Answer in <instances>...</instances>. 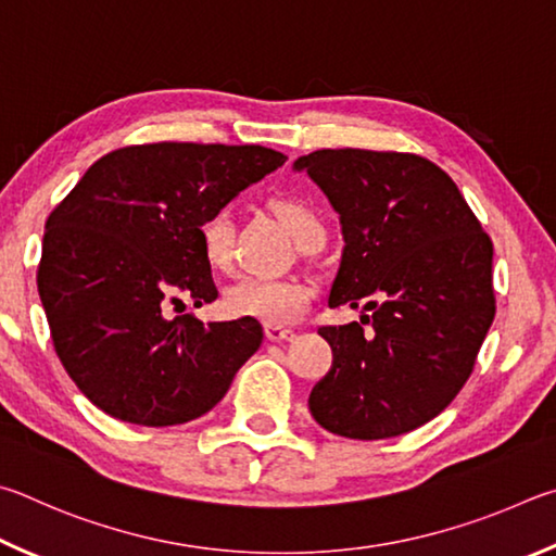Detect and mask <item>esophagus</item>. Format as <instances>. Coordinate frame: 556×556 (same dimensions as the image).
I'll list each match as a JSON object with an SVG mask.
<instances>
[{
  "mask_svg": "<svg viewBox=\"0 0 556 556\" xmlns=\"http://www.w3.org/2000/svg\"><path fill=\"white\" fill-rule=\"evenodd\" d=\"M266 337L270 342H288V339H293L295 332L288 327H278V325H266Z\"/></svg>",
  "mask_w": 556,
  "mask_h": 556,
  "instance_id": "1",
  "label": "esophagus"
}]
</instances>
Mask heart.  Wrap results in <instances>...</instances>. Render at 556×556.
<instances>
[{
    "label": "heart",
    "instance_id": "1",
    "mask_svg": "<svg viewBox=\"0 0 556 556\" xmlns=\"http://www.w3.org/2000/svg\"><path fill=\"white\" fill-rule=\"evenodd\" d=\"M273 212L293 241L303 243L315 233H325V222L313 204L295 198L273 202ZM231 217L227 210L212 212L200 224L202 258L214 270H227L231 263ZM315 300V286L305 278H239L224 290V307L237 317L258 319L263 325H293L303 317Z\"/></svg>",
    "mask_w": 556,
    "mask_h": 556
}]
</instances>
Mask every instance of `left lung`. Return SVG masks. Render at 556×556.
I'll return each instance as SVG.
<instances>
[{"label":"left lung","instance_id":"8db88e82","mask_svg":"<svg viewBox=\"0 0 556 556\" xmlns=\"http://www.w3.org/2000/svg\"><path fill=\"white\" fill-rule=\"evenodd\" d=\"M339 212L342 263L329 307L362 323L319 327L332 368L309 393L315 420L349 440H388L450 405L495 317L493 241L440 165L415 153L323 149L300 155ZM372 332L363 334V325Z\"/></svg>","mask_w":556,"mask_h":556}]
</instances>
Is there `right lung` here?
I'll use <instances>...</instances> for the list:
<instances>
[{"label": "right lung", "instance_id": "obj_1", "mask_svg": "<svg viewBox=\"0 0 556 556\" xmlns=\"http://www.w3.org/2000/svg\"><path fill=\"white\" fill-rule=\"evenodd\" d=\"M286 161L263 146L161 141L87 168L46 222L36 276L55 354L87 401L143 427L190 422L222 401L261 325L168 309L217 300L200 224Z\"/></svg>", "mask_w": 556, "mask_h": 556}]
</instances>
